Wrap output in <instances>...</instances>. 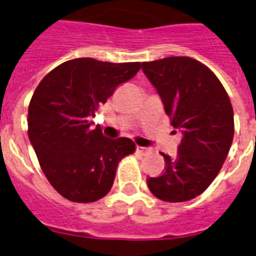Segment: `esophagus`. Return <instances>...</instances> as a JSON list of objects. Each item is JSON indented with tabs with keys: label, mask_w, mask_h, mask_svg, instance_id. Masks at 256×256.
Masks as SVG:
<instances>
[{
	"label": "esophagus",
	"mask_w": 256,
	"mask_h": 256,
	"mask_svg": "<svg viewBox=\"0 0 256 256\" xmlns=\"http://www.w3.org/2000/svg\"><path fill=\"white\" fill-rule=\"evenodd\" d=\"M152 148H144V146H137V152L141 154V155H148V154L152 152Z\"/></svg>",
	"instance_id": "esophagus-1"
}]
</instances>
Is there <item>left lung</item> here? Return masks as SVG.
Masks as SVG:
<instances>
[{
	"mask_svg": "<svg viewBox=\"0 0 256 256\" xmlns=\"http://www.w3.org/2000/svg\"><path fill=\"white\" fill-rule=\"evenodd\" d=\"M162 97L170 124L182 132L176 158L165 155L159 177H148L152 195L168 202L196 198L218 176L234 141V108L212 70L187 56L142 62Z\"/></svg>",
	"mask_w": 256,
	"mask_h": 256,
	"instance_id": "1",
	"label": "left lung"
}]
</instances>
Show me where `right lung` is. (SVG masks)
<instances>
[{
  "label": "right lung",
  "mask_w": 256,
  "mask_h": 256,
  "mask_svg": "<svg viewBox=\"0 0 256 256\" xmlns=\"http://www.w3.org/2000/svg\"><path fill=\"white\" fill-rule=\"evenodd\" d=\"M140 69L141 62L74 58L52 69L36 88L28 136L47 180L62 198L74 202L102 198L119 162L134 152L132 140L106 138L87 119Z\"/></svg>",
  "instance_id": "right-lung-1"
}]
</instances>
